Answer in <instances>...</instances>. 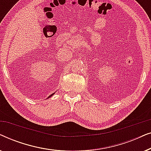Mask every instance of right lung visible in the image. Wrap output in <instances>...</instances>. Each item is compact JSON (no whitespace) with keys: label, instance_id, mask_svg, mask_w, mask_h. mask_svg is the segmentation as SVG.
Masks as SVG:
<instances>
[{"label":"right lung","instance_id":"obj_1","mask_svg":"<svg viewBox=\"0 0 151 151\" xmlns=\"http://www.w3.org/2000/svg\"><path fill=\"white\" fill-rule=\"evenodd\" d=\"M54 93H52V94H51V95H50V96H49V97H48V98H51V96H53V94H54Z\"/></svg>","mask_w":151,"mask_h":151}]
</instances>
